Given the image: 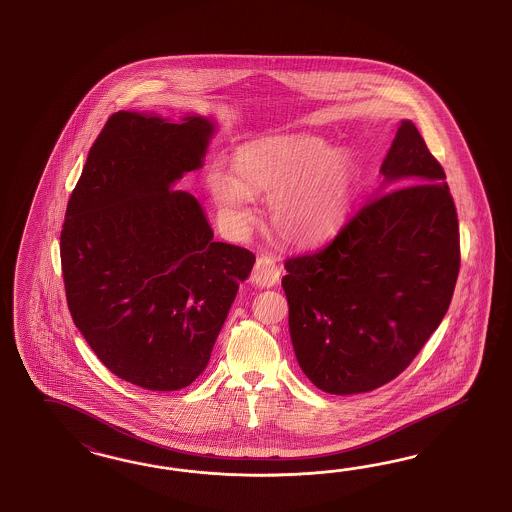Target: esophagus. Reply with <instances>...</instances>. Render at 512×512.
<instances>
[{
  "mask_svg": "<svg viewBox=\"0 0 512 512\" xmlns=\"http://www.w3.org/2000/svg\"><path fill=\"white\" fill-rule=\"evenodd\" d=\"M279 266L270 255H261L255 263L253 274H251V281L257 287H272L279 281Z\"/></svg>",
  "mask_w": 512,
  "mask_h": 512,
  "instance_id": "1",
  "label": "esophagus"
}]
</instances>
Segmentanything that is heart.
I'll use <instances>...</instances> for the list:
<instances>
[{"mask_svg": "<svg viewBox=\"0 0 512 512\" xmlns=\"http://www.w3.org/2000/svg\"><path fill=\"white\" fill-rule=\"evenodd\" d=\"M234 174L212 171L206 186L234 227L253 219V195H268V219L279 238L310 246L332 233L345 216L353 159L313 135H272L240 146Z\"/></svg>", "mask_w": 512, "mask_h": 512, "instance_id": "heart-1", "label": "heart"}]
</instances>
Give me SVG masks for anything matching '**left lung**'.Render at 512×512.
Returning <instances> with one entry per match:
<instances>
[{
  "instance_id": "obj_1",
  "label": "left lung",
  "mask_w": 512,
  "mask_h": 512,
  "mask_svg": "<svg viewBox=\"0 0 512 512\" xmlns=\"http://www.w3.org/2000/svg\"><path fill=\"white\" fill-rule=\"evenodd\" d=\"M381 174L328 246L285 261L296 360L328 394L398 377L443 321L458 279L456 206L413 122L398 127Z\"/></svg>"
}]
</instances>
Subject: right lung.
<instances>
[{"label": "right lung", "mask_w": 512, "mask_h": 512, "mask_svg": "<svg viewBox=\"0 0 512 512\" xmlns=\"http://www.w3.org/2000/svg\"><path fill=\"white\" fill-rule=\"evenodd\" d=\"M214 124L120 110L93 142L60 236L71 317L131 385L169 392L206 368L255 255L214 242L199 201L172 189L202 167Z\"/></svg>", "instance_id": "obj_1"}]
</instances>
